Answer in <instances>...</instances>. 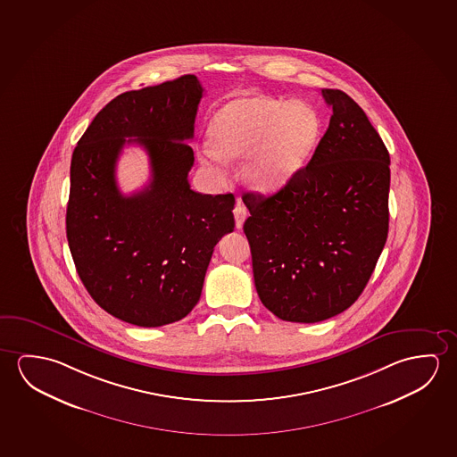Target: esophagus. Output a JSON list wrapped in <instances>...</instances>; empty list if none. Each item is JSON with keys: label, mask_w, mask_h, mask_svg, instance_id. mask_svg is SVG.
<instances>
[{"label": "esophagus", "mask_w": 457, "mask_h": 457, "mask_svg": "<svg viewBox=\"0 0 457 457\" xmlns=\"http://www.w3.org/2000/svg\"><path fill=\"white\" fill-rule=\"evenodd\" d=\"M246 217H248V211H246L245 205L240 203L236 204V207H234V218H236V228H237V229H242Z\"/></svg>", "instance_id": "1"}]
</instances>
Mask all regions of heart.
Instances as JSON below:
<instances>
[{
  "label": "heart",
  "mask_w": 457,
  "mask_h": 457,
  "mask_svg": "<svg viewBox=\"0 0 457 457\" xmlns=\"http://www.w3.org/2000/svg\"><path fill=\"white\" fill-rule=\"evenodd\" d=\"M318 136L320 119L303 101L234 99L213 115L212 148H204V158L209 162L246 158L242 168L246 183L254 190L272 191L303 168Z\"/></svg>",
  "instance_id": "b5f03b06"
}]
</instances>
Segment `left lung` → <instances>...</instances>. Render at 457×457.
<instances>
[{"label": "left lung", "mask_w": 457, "mask_h": 457, "mask_svg": "<svg viewBox=\"0 0 457 457\" xmlns=\"http://www.w3.org/2000/svg\"><path fill=\"white\" fill-rule=\"evenodd\" d=\"M329 128L274 195L244 193L261 303L283 321L318 323L356 303L389 228V154L364 111L323 88Z\"/></svg>", "instance_id": "left-lung-1"}]
</instances>
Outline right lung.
<instances>
[{
    "label": "right lung",
    "mask_w": 457,
    "mask_h": 457,
    "mask_svg": "<svg viewBox=\"0 0 457 457\" xmlns=\"http://www.w3.org/2000/svg\"><path fill=\"white\" fill-rule=\"evenodd\" d=\"M203 87L187 74L121 93L99 111L74 148L66 237L93 301L121 321L158 328L190 313L213 246L234 231V195L190 188ZM148 152L153 177L125 197L114 180L122 147Z\"/></svg>",
    "instance_id": "right-lung-1"
}]
</instances>
